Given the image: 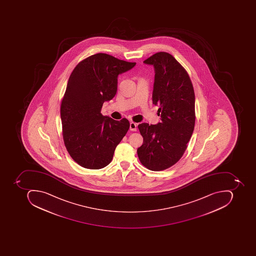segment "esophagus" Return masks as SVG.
I'll list each match as a JSON object with an SVG mask.
<instances>
[{"instance_id":"1","label":"esophagus","mask_w":256,"mask_h":256,"mask_svg":"<svg viewBox=\"0 0 256 256\" xmlns=\"http://www.w3.org/2000/svg\"><path fill=\"white\" fill-rule=\"evenodd\" d=\"M130 130L136 132L137 130V124L133 122H130Z\"/></svg>"}]
</instances>
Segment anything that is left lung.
Here are the masks:
<instances>
[{
  "mask_svg": "<svg viewBox=\"0 0 256 256\" xmlns=\"http://www.w3.org/2000/svg\"><path fill=\"white\" fill-rule=\"evenodd\" d=\"M144 63L156 70L152 100L159 106L160 122L138 124L143 144L137 153L144 167L159 172L174 166L187 148L196 124V98L188 74L172 54L158 52Z\"/></svg>",
  "mask_w": 256,
  "mask_h": 256,
  "instance_id": "left-lung-1",
  "label": "left lung"
}]
</instances>
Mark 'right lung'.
I'll return each mask as SVG.
<instances>
[{
  "mask_svg": "<svg viewBox=\"0 0 256 256\" xmlns=\"http://www.w3.org/2000/svg\"><path fill=\"white\" fill-rule=\"evenodd\" d=\"M136 64L98 53L79 62L70 74L60 104L62 134L70 157L82 167L107 166L128 130V119L116 120L100 110L116 96L118 74Z\"/></svg>",
  "mask_w": 256,
  "mask_h": 256,
  "instance_id": "1",
  "label": "right lung"
}]
</instances>
